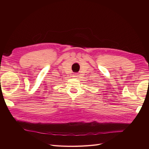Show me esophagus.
Returning <instances> with one entry per match:
<instances>
[{"label":"esophagus","instance_id":"34e87169","mask_svg":"<svg viewBox=\"0 0 149 149\" xmlns=\"http://www.w3.org/2000/svg\"><path fill=\"white\" fill-rule=\"evenodd\" d=\"M78 74H74V75L73 76V78H77V77H78Z\"/></svg>","mask_w":149,"mask_h":149}]
</instances>
